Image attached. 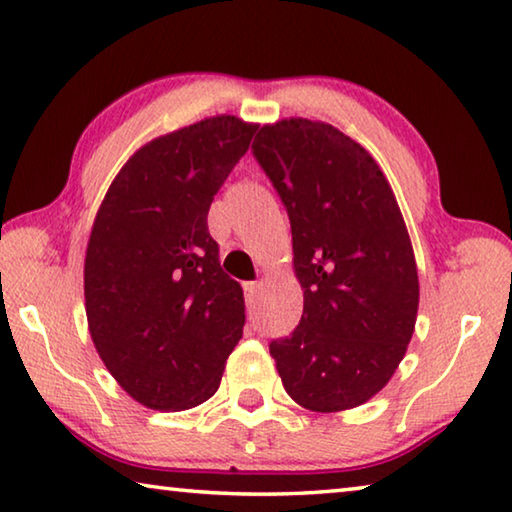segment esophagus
<instances>
[{"label": "esophagus", "mask_w": 512, "mask_h": 512, "mask_svg": "<svg viewBox=\"0 0 512 512\" xmlns=\"http://www.w3.org/2000/svg\"><path fill=\"white\" fill-rule=\"evenodd\" d=\"M258 292H261V283H245V297L249 304L258 297Z\"/></svg>", "instance_id": "esophagus-1"}]
</instances>
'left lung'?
Listing matches in <instances>:
<instances>
[{
	"mask_svg": "<svg viewBox=\"0 0 512 512\" xmlns=\"http://www.w3.org/2000/svg\"><path fill=\"white\" fill-rule=\"evenodd\" d=\"M254 156L286 206L299 326L270 342L288 395L315 413L374 397L406 354L420 281L404 217L374 158L331 124H265Z\"/></svg>",
	"mask_w": 512,
	"mask_h": 512,
	"instance_id": "obj_1",
	"label": "left lung"
}]
</instances>
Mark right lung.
I'll list each match as a JSON object with an SVG mask.
<instances>
[{"instance_id":"add662e5","label":"right lung","mask_w":512,"mask_h":512,"mask_svg":"<svg viewBox=\"0 0 512 512\" xmlns=\"http://www.w3.org/2000/svg\"><path fill=\"white\" fill-rule=\"evenodd\" d=\"M256 129L217 115L147 142L99 206L83 267L88 329L142 406L204 404L242 338V288L222 272L206 217Z\"/></svg>"}]
</instances>
